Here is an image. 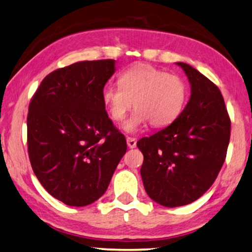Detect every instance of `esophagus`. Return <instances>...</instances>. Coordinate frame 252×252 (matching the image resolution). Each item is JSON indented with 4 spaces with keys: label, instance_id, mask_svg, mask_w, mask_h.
I'll return each instance as SVG.
<instances>
[{
    "label": "esophagus",
    "instance_id": "1",
    "mask_svg": "<svg viewBox=\"0 0 252 252\" xmlns=\"http://www.w3.org/2000/svg\"><path fill=\"white\" fill-rule=\"evenodd\" d=\"M126 144H127V147H129V148H134V147H136V145H137L136 138L126 137Z\"/></svg>",
    "mask_w": 252,
    "mask_h": 252
}]
</instances>
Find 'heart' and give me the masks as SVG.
<instances>
[{
    "instance_id": "obj_1",
    "label": "heart",
    "mask_w": 252,
    "mask_h": 252,
    "mask_svg": "<svg viewBox=\"0 0 252 252\" xmlns=\"http://www.w3.org/2000/svg\"><path fill=\"white\" fill-rule=\"evenodd\" d=\"M119 82L120 87L106 86L101 98L114 121H122L133 104L136 109L123 125L129 133L148 122L157 127L169 126L185 106L187 86L182 77L151 65L131 67L121 74Z\"/></svg>"
}]
</instances>
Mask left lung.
Segmentation results:
<instances>
[{
	"label": "left lung",
	"instance_id": "left-lung-1",
	"mask_svg": "<svg viewBox=\"0 0 252 252\" xmlns=\"http://www.w3.org/2000/svg\"><path fill=\"white\" fill-rule=\"evenodd\" d=\"M176 63L189 81V100L171 125L137 143L144 155L145 190L168 208L192 203L210 189L231 137V120L218 87L189 63Z\"/></svg>",
	"mask_w": 252,
	"mask_h": 252
}]
</instances>
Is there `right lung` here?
<instances>
[{
  "instance_id": "1",
  "label": "right lung",
  "mask_w": 252,
  "mask_h": 252,
  "mask_svg": "<svg viewBox=\"0 0 252 252\" xmlns=\"http://www.w3.org/2000/svg\"><path fill=\"white\" fill-rule=\"evenodd\" d=\"M114 72L113 59L56 69L44 77L28 107L32 168L45 190L70 207L97 201L126 152V138L101 98Z\"/></svg>"
}]
</instances>
